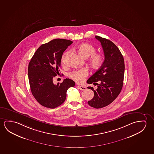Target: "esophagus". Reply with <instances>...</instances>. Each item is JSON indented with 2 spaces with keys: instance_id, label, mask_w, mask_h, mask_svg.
<instances>
[{
  "instance_id": "1",
  "label": "esophagus",
  "mask_w": 154,
  "mask_h": 154,
  "mask_svg": "<svg viewBox=\"0 0 154 154\" xmlns=\"http://www.w3.org/2000/svg\"><path fill=\"white\" fill-rule=\"evenodd\" d=\"M79 88L81 91H84V90H85V89H86V87L84 85H79Z\"/></svg>"
}]
</instances>
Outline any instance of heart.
Wrapping results in <instances>:
<instances>
[{
  "label": "heart",
  "instance_id": "obj_1",
  "mask_svg": "<svg viewBox=\"0 0 154 154\" xmlns=\"http://www.w3.org/2000/svg\"><path fill=\"white\" fill-rule=\"evenodd\" d=\"M76 50L80 56L86 58L90 56L89 63L91 67L94 69H98L102 65L104 61V57L102 54L96 53V49L93 45L88 43H83L76 47ZM69 51L65 52L61 57L62 62L65 61L66 56ZM88 72L85 69L73 71L69 74V76L77 82H82L88 75Z\"/></svg>",
  "mask_w": 154,
  "mask_h": 154
}]
</instances>
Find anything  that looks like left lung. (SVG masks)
<instances>
[{"mask_svg":"<svg viewBox=\"0 0 154 154\" xmlns=\"http://www.w3.org/2000/svg\"><path fill=\"white\" fill-rule=\"evenodd\" d=\"M95 38L100 42L105 59L99 69L87 81L89 84L97 85L96 90L92 87H87L94 93V97L88 103L91 107L100 109L111 104L122 91L125 63L122 54L112 42L98 36ZM98 80L100 84L95 82Z\"/></svg>","mask_w":154,"mask_h":154,"instance_id":"left-lung-1","label":"left lung"}]
</instances>
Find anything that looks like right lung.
<instances>
[{"instance_id": "add662e5", "label": "right lung", "mask_w": 154, "mask_h": 154, "mask_svg": "<svg viewBox=\"0 0 154 154\" xmlns=\"http://www.w3.org/2000/svg\"><path fill=\"white\" fill-rule=\"evenodd\" d=\"M73 42L54 39L42 45L35 52L28 65V78L32 95L41 105L54 109L66 100L68 89L75 85L74 81L66 79L54 85L53 79L59 75L63 52ZM63 75V74H62Z\"/></svg>"}]
</instances>
